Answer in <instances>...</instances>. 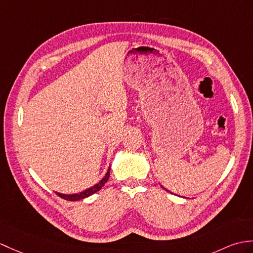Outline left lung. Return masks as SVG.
<instances>
[{
  "label": "left lung",
  "mask_w": 253,
  "mask_h": 253,
  "mask_svg": "<svg viewBox=\"0 0 253 253\" xmlns=\"http://www.w3.org/2000/svg\"><path fill=\"white\" fill-rule=\"evenodd\" d=\"M162 187H163V186H162ZM163 189H164V187H163ZM164 190H166V189H164ZM166 191H167V190H166ZM168 192H169V191H168Z\"/></svg>",
  "instance_id": "8db88e82"
}]
</instances>
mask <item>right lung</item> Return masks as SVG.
Returning a JSON list of instances; mask_svg holds the SVG:
<instances>
[{"label": "right lung", "instance_id": "add662e5", "mask_svg": "<svg viewBox=\"0 0 253 253\" xmlns=\"http://www.w3.org/2000/svg\"><path fill=\"white\" fill-rule=\"evenodd\" d=\"M109 177H110V168L108 170L107 174L104 175V178L99 182V183H97L96 185H93L92 187H89V189H87L83 192H81L79 194H72V195H66V194H60V193H57L56 194L59 197L66 199V201H70V202H75V201H80V199H83V198H86L88 196L92 195V194H95L96 192L100 191L102 189V186L105 184V182H107L109 180Z\"/></svg>", "mask_w": 253, "mask_h": 253}]
</instances>
